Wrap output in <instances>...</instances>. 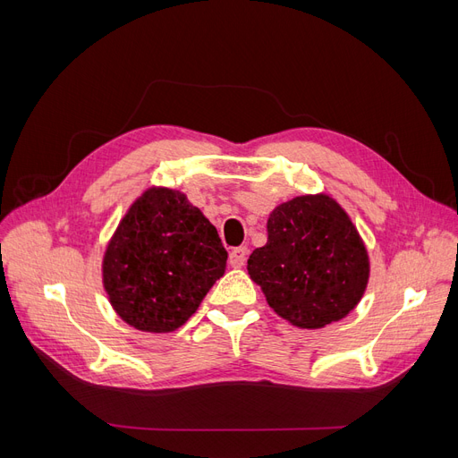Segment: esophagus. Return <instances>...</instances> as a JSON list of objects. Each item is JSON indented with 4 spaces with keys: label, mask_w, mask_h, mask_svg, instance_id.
I'll list each match as a JSON object with an SVG mask.
<instances>
[{
    "label": "esophagus",
    "mask_w": 458,
    "mask_h": 458,
    "mask_svg": "<svg viewBox=\"0 0 458 458\" xmlns=\"http://www.w3.org/2000/svg\"><path fill=\"white\" fill-rule=\"evenodd\" d=\"M246 258H248V248L246 246H237V248H233L231 254H229V263L233 267H242L246 263Z\"/></svg>",
    "instance_id": "1"
}]
</instances>
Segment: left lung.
<instances>
[{
	"mask_svg": "<svg viewBox=\"0 0 458 458\" xmlns=\"http://www.w3.org/2000/svg\"><path fill=\"white\" fill-rule=\"evenodd\" d=\"M248 273L269 306L300 328L340 321L361 300L369 256L348 214L327 195L296 197L267 219Z\"/></svg>",
	"mask_w": 458,
	"mask_h": 458,
	"instance_id": "left-lung-1",
	"label": "left lung"
}]
</instances>
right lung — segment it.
<instances>
[{"mask_svg":"<svg viewBox=\"0 0 458 458\" xmlns=\"http://www.w3.org/2000/svg\"><path fill=\"white\" fill-rule=\"evenodd\" d=\"M227 250L216 227L185 195L148 189L120 221L103 259L116 313L145 332H172L224 276Z\"/></svg>","mask_w":458,"mask_h":458,"instance_id":"right-lung-1","label":"right lung"}]
</instances>
